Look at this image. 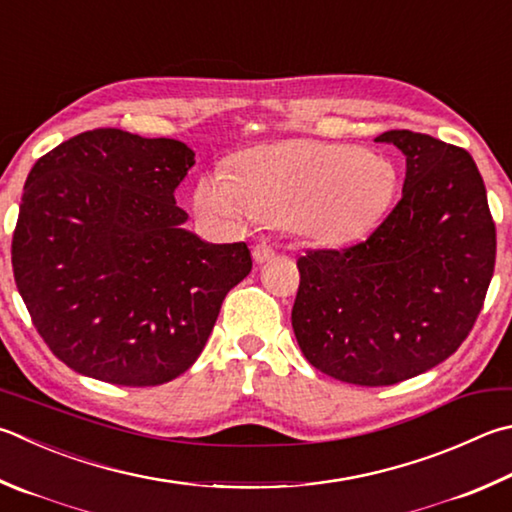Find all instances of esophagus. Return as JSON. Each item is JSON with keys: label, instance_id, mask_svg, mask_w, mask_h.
Listing matches in <instances>:
<instances>
[{"label": "esophagus", "instance_id": "34e87169", "mask_svg": "<svg viewBox=\"0 0 512 512\" xmlns=\"http://www.w3.org/2000/svg\"><path fill=\"white\" fill-rule=\"evenodd\" d=\"M273 255H275V248L271 246V244H255L253 246V259L257 264H264V262H268V259H273Z\"/></svg>", "mask_w": 512, "mask_h": 512}]
</instances>
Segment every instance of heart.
<instances>
[{"instance_id": "obj_1", "label": "heart", "mask_w": 512, "mask_h": 512, "mask_svg": "<svg viewBox=\"0 0 512 512\" xmlns=\"http://www.w3.org/2000/svg\"><path fill=\"white\" fill-rule=\"evenodd\" d=\"M396 170L353 145L311 138L250 147L226 170L201 176L194 208L224 228L286 226L315 244L345 246L374 230L392 206Z\"/></svg>"}]
</instances>
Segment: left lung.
<instances>
[{
	"instance_id": "left-lung-1",
	"label": "left lung",
	"mask_w": 512,
	"mask_h": 512,
	"mask_svg": "<svg viewBox=\"0 0 512 512\" xmlns=\"http://www.w3.org/2000/svg\"><path fill=\"white\" fill-rule=\"evenodd\" d=\"M403 197L371 235L297 259L291 322L304 358L342 383L383 387L450 358L475 327L495 271L497 232L472 156L392 129Z\"/></svg>"
}]
</instances>
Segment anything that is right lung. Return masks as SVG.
Wrapping results in <instances>:
<instances>
[{"label":"right lung","instance_id":"obj_1","mask_svg":"<svg viewBox=\"0 0 512 512\" xmlns=\"http://www.w3.org/2000/svg\"><path fill=\"white\" fill-rule=\"evenodd\" d=\"M194 152L105 127L37 159L13 232V273L37 333L64 365L125 387L192 367L221 302L253 268L244 241L208 244L174 190Z\"/></svg>","mask_w":512,"mask_h":512}]
</instances>
